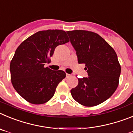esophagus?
<instances>
[{"mask_svg": "<svg viewBox=\"0 0 133 133\" xmlns=\"http://www.w3.org/2000/svg\"><path fill=\"white\" fill-rule=\"evenodd\" d=\"M71 75V74H66V78H69V77H70Z\"/></svg>", "mask_w": 133, "mask_h": 133, "instance_id": "obj_1", "label": "esophagus"}]
</instances>
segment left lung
Listing matches in <instances>:
<instances>
[{"instance_id":"8db88e82","label":"left lung","mask_w":133,"mask_h":133,"mask_svg":"<svg viewBox=\"0 0 133 133\" xmlns=\"http://www.w3.org/2000/svg\"><path fill=\"white\" fill-rule=\"evenodd\" d=\"M79 63L85 64L88 78H78L71 90L73 98L85 107H94L108 99L118 85L121 68L112 47L98 34L84 30L66 32Z\"/></svg>"}]
</instances>
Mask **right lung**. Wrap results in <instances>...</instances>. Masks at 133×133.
Returning a JSON list of instances; mask_svg holds the SVG:
<instances>
[{
  "label": "right lung",
  "mask_w": 133,
  "mask_h": 133,
  "mask_svg": "<svg viewBox=\"0 0 133 133\" xmlns=\"http://www.w3.org/2000/svg\"><path fill=\"white\" fill-rule=\"evenodd\" d=\"M69 41L64 31L47 30L37 32L18 46L10 64L11 78L14 88L25 100L41 104L54 96L66 74L45 65L49 62L55 47Z\"/></svg>",
  "instance_id": "right-lung-1"
}]
</instances>
